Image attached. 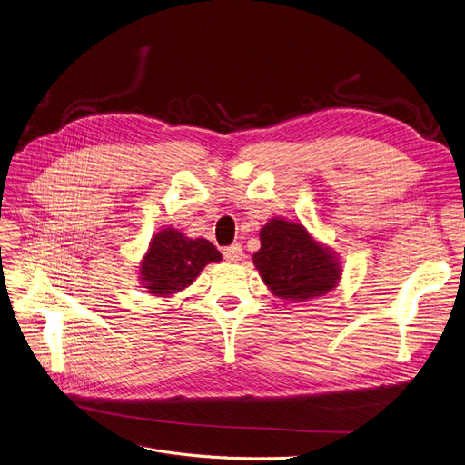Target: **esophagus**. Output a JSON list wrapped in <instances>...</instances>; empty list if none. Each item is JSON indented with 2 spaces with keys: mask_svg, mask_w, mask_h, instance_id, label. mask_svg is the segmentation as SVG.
<instances>
[{
  "mask_svg": "<svg viewBox=\"0 0 465 465\" xmlns=\"http://www.w3.org/2000/svg\"><path fill=\"white\" fill-rule=\"evenodd\" d=\"M242 256H244V254H242L241 244H232V246H228V249H224V258H226L228 262H232V263L241 262Z\"/></svg>",
  "mask_w": 465,
  "mask_h": 465,
  "instance_id": "1",
  "label": "esophagus"
}]
</instances>
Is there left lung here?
<instances>
[{
  "label": "left lung",
  "instance_id": "obj_1",
  "mask_svg": "<svg viewBox=\"0 0 465 465\" xmlns=\"http://www.w3.org/2000/svg\"><path fill=\"white\" fill-rule=\"evenodd\" d=\"M254 267L272 295L299 302L332 292L342 278V263L331 246L301 223L274 216L260 232Z\"/></svg>",
  "mask_w": 465,
  "mask_h": 465
}]
</instances>
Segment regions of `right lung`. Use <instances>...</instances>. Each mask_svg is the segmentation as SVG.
Returning <instances> with one entry per match:
<instances>
[{"label":"right lung","instance_id":"1","mask_svg":"<svg viewBox=\"0 0 465 465\" xmlns=\"http://www.w3.org/2000/svg\"><path fill=\"white\" fill-rule=\"evenodd\" d=\"M213 262H223V254L213 242L203 237H187L168 226L151 237L138 265V278L147 293L170 297L189 288Z\"/></svg>","mask_w":465,"mask_h":465}]
</instances>
